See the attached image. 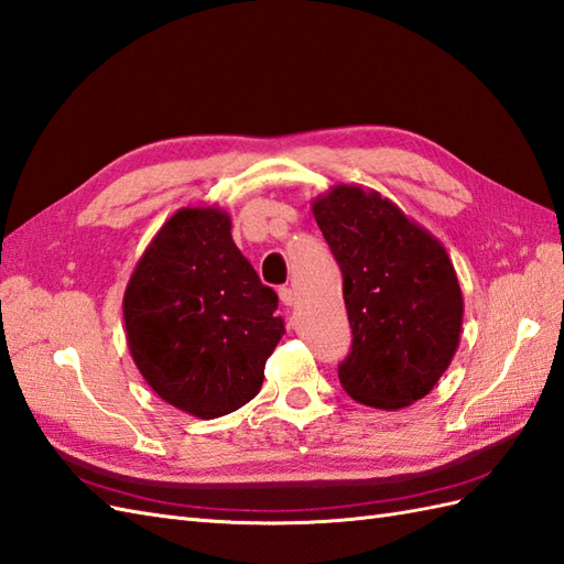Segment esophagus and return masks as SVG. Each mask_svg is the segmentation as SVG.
<instances>
[{
    "label": "esophagus",
    "mask_w": 564,
    "mask_h": 564,
    "mask_svg": "<svg viewBox=\"0 0 564 564\" xmlns=\"http://www.w3.org/2000/svg\"><path fill=\"white\" fill-rule=\"evenodd\" d=\"M280 301L284 306H294V292L290 290V286H280Z\"/></svg>",
    "instance_id": "obj_1"
}]
</instances>
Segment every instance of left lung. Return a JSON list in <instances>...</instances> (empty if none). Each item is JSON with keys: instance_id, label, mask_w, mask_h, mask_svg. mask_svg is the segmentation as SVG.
Instances as JSON below:
<instances>
[{"instance_id": "obj_1", "label": "left lung", "mask_w": 564, "mask_h": 564, "mask_svg": "<svg viewBox=\"0 0 564 564\" xmlns=\"http://www.w3.org/2000/svg\"><path fill=\"white\" fill-rule=\"evenodd\" d=\"M311 210L345 278L354 341L341 388L386 411L423 400L462 339L464 296L445 246L373 188L337 184Z\"/></svg>"}]
</instances>
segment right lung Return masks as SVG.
Wrapping results in <instances>:
<instances>
[{"label": "right lung", "mask_w": 564, "mask_h": 564, "mask_svg": "<svg viewBox=\"0 0 564 564\" xmlns=\"http://www.w3.org/2000/svg\"><path fill=\"white\" fill-rule=\"evenodd\" d=\"M217 205L178 208L150 239L123 292V327L153 392L196 419L251 402L284 335L278 294L231 241Z\"/></svg>", "instance_id": "right-lung-1"}]
</instances>
